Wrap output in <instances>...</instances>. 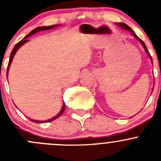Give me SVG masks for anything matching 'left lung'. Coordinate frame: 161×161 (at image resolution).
<instances>
[{
    "label": "left lung",
    "mask_w": 161,
    "mask_h": 161,
    "mask_svg": "<svg viewBox=\"0 0 161 161\" xmlns=\"http://www.w3.org/2000/svg\"><path fill=\"white\" fill-rule=\"evenodd\" d=\"M117 25H119V26L121 27V28H122L123 30H129V32H131V34H132V36H134V37H136V38L137 39V40H139V42H140V43H141V44L142 45V47H143V48H144V50H145L146 53H147V54H148V56L150 57V58L151 61H152V63H153V59H152V57L150 56V53H149L148 50H147V46H146V44H145V43H144V42L142 41V40H141V39L139 38V37H138V36H137V35H136V34L135 33V32H134V31H133L132 30H131V29L130 28V27L129 26V25H126V24H125V23H122V22H118V23H117Z\"/></svg>",
    "instance_id": "left-lung-1"
}]
</instances>
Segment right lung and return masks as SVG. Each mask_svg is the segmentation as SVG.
Returning a JSON list of instances; mask_svg holds the SVG:
<instances>
[{"label": "right lung", "instance_id": "add662e5", "mask_svg": "<svg viewBox=\"0 0 161 161\" xmlns=\"http://www.w3.org/2000/svg\"><path fill=\"white\" fill-rule=\"evenodd\" d=\"M58 25H50V26H40V27H37V28L34 29L33 30L31 31L30 33L28 34V35L26 36H25L23 38V40H21V41H19V43H16L15 46H14V47L13 48L12 51H11V54H10V58H9V62H8V69H7V75H8V71H9V69H10V66H11V61H12V59L13 58H14V54H15L16 51H17L19 49V48L21 47V46H22V45L24 44V43H25L26 42H28L29 40H27V38L28 37L31 36L32 35V34L34 33H36L37 32H39V31H43V30H51V29L53 28H55V27H58ZM64 109H65V104H64V103H63V106H62V108H61V111L59 112V113L58 114L56 115V116H54L53 118H50V119H48L47 120V121H37V120H34V119H31V118H29V119L31 121H32V122H35V123H47V122H50V121H53V120L57 119L58 118H59L60 116H61V114H63V112L64 111Z\"/></svg>", "mask_w": 161, "mask_h": 161}]
</instances>
